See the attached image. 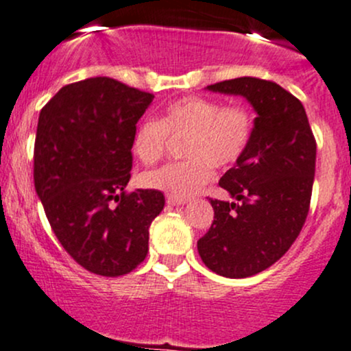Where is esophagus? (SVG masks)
I'll use <instances>...</instances> for the list:
<instances>
[{"mask_svg":"<svg viewBox=\"0 0 351 351\" xmlns=\"http://www.w3.org/2000/svg\"><path fill=\"white\" fill-rule=\"evenodd\" d=\"M167 202H168V205H186L190 199H188V198H176V196H169L168 195Z\"/></svg>","mask_w":351,"mask_h":351,"instance_id":"obj_1","label":"esophagus"}]
</instances>
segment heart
Returning a JSON list of instances; mask_svg holds the SVG:
<instances>
[{"label":"heart","mask_w":351,"mask_h":351,"mask_svg":"<svg viewBox=\"0 0 351 351\" xmlns=\"http://www.w3.org/2000/svg\"><path fill=\"white\" fill-rule=\"evenodd\" d=\"M255 119L248 106L223 105L203 96H184L165 108L160 119L145 118L132 138V152L141 163H155L165 153L168 134H184L182 161L148 169L141 183L176 198H190L213 178V167L240 161L253 140Z\"/></svg>","instance_id":"1"}]
</instances>
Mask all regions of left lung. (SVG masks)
Returning a JSON list of instances; mask_svg holds the SVG:
<instances>
[{"mask_svg": "<svg viewBox=\"0 0 351 351\" xmlns=\"http://www.w3.org/2000/svg\"><path fill=\"white\" fill-rule=\"evenodd\" d=\"M206 90L243 96L256 111L248 152L219 180L237 202L211 198L215 219L198 240L199 256L211 271L246 278L278 261L302 232L317 141L302 101L280 84L243 76Z\"/></svg>", "mask_w": 351, "mask_h": 351, "instance_id": "obj_1", "label": "left lung"}]
</instances>
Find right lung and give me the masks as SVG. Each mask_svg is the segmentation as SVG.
Masks as SVG:
<instances>
[{
    "mask_svg": "<svg viewBox=\"0 0 351 351\" xmlns=\"http://www.w3.org/2000/svg\"><path fill=\"white\" fill-rule=\"evenodd\" d=\"M152 93L106 76L66 84L43 106L34 140V188L58 241L101 276L133 271L148 253L158 190L126 193L132 138Z\"/></svg>",
    "mask_w": 351,
    "mask_h": 351,
    "instance_id": "add662e5",
    "label": "right lung"
}]
</instances>
